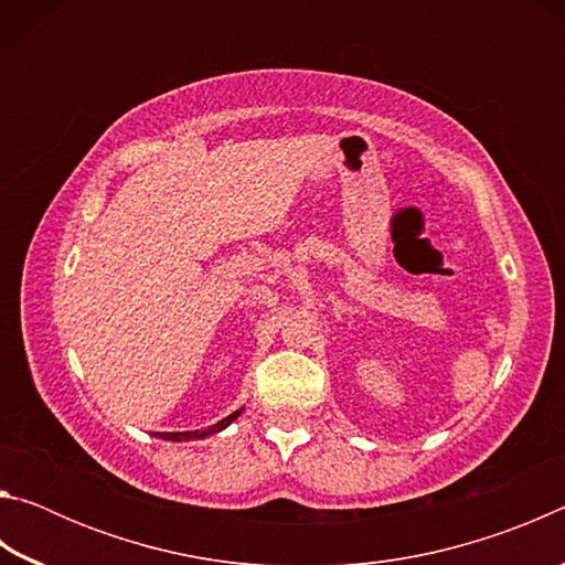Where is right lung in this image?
<instances>
[{
  "mask_svg": "<svg viewBox=\"0 0 565 565\" xmlns=\"http://www.w3.org/2000/svg\"><path fill=\"white\" fill-rule=\"evenodd\" d=\"M244 408H238V411H234L232 416H226L224 420H218V424H214V426H209V428H196V431H177V434H157L159 438H167V441H191V438H204V436H212V434H216V431H222V428H226L228 424H232V420L242 414Z\"/></svg>",
  "mask_w": 565,
  "mask_h": 565,
  "instance_id": "right-lung-1",
  "label": "right lung"
}]
</instances>
